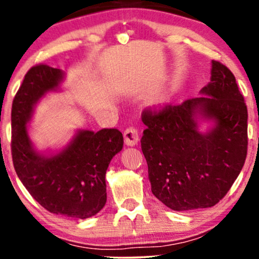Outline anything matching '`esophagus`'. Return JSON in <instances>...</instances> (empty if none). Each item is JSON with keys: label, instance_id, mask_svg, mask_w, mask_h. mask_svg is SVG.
I'll return each mask as SVG.
<instances>
[{"label": "esophagus", "instance_id": "34e87169", "mask_svg": "<svg viewBox=\"0 0 259 259\" xmlns=\"http://www.w3.org/2000/svg\"><path fill=\"white\" fill-rule=\"evenodd\" d=\"M124 141L127 146H135L139 142V132L136 127L129 126L124 132Z\"/></svg>", "mask_w": 259, "mask_h": 259}]
</instances>
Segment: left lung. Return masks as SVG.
I'll list each match as a JSON object with an SVG mask.
<instances>
[{
  "instance_id": "left-lung-1",
  "label": "left lung",
  "mask_w": 259,
  "mask_h": 259,
  "mask_svg": "<svg viewBox=\"0 0 259 259\" xmlns=\"http://www.w3.org/2000/svg\"><path fill=\"white\" fill-rule=\"evenodd\" d=\"M203 96L145 109L141 150L152 194L173 210H194L218 203L245 164L247 107L234 74L212 61ZM213 121L207 133L198 119Z\"/></svg>"
}]
</instances>
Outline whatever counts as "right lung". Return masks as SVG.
I'll return each instance as SVG.
<instances>
[{
    "instance_id": "add662e5",
    "label": "right lung",
    "mask_w": 259,
    "mask_h": 259,
    "mask_svg": "<svg viewBox=\"0 0 259 259\" xmlns=\"http://www.w3.org/2000/svg\"><path fill=\"white\" fill-rule=\"evenodd\" d=\"M63 78L61 69L47 64L34 65L25 74L12 105V158L18 178L45 209L86 219L105 207L106 171L124 140L118 129L78 130L58 153L45 156L35 150L26 124L37 101L57 90Z\"/></svg>"
}]
</instances>
